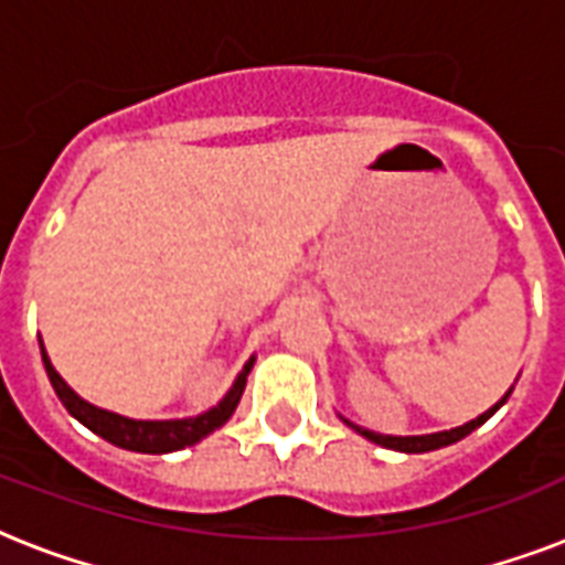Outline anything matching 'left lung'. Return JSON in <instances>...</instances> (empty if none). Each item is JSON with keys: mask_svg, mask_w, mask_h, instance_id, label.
Masks as SVG:
<instances>
[{"mask_svg": "<svg viewBox=\"0 0 565 565\" xmlns=\"http://www.w3.org/2000/svg\"><path fill=\"white\" fill-rule=\"evenodd\" d=\"M510 395V390H508ZM508 395L501 398V402H495L487 413H481L478 419L466 422V425H460V428H451V430H439V434H422V437H386V434H375V430H366L361 428V425H354V422L343 419L349 428H354L361 437L372 439V443H377V446L384 448H393V451H404V455H422V451H434V448H443V446H451V443H457V439L469 437L475 428H481L483 422L490 419L492 413L499 411L501 404L508 402Z\"/></svg>", "mask_w": 565, "mask_h": 565, "instance_id": "8db88e82", "label": "left lung"}]
</instances>
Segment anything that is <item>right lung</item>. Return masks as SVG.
I'll return each instance as SVG.
<instances>
[{"mask_svg": "<svg viewBox=\"0 0 565 565\" xmlns=\"http://www.w3.org/2000/svg\"><path fill=\"white\" fill-rule=\"evenodd\" d=\"M40 354H43V366H46V375L55 386L57 398L64 402V407L70 411V416L82 422L84 428H90L93 434H99L102 439H108L114 446L128 448V451H143V455H167V451H179L184 446H193L199 439H204L211 430L222 428L225 422L231 419V413L237 411L239 395L246 390V375L252 372V363L255 358L243 366V372L237 375L234 386H231L225 398H222L216 407L199 413L193 419H163V422H146V419H128V416H119V413L102 411L96 404L84 402L82 395L66 386V381L55 372L52 361L46 358V349L40 343Z\"/></svg>", "mask_w": 565, "mask_h": 565, "instance_id": "right-lung-1", "label": "right lung"}]
</instances>
